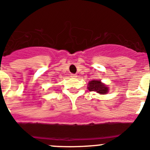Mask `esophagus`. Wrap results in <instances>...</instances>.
I'll use <instances>...</instances> for the list:
<instances>
[{
	"instance_id": "34e87169",
	"label": "esophagus",
	"mask_w": 150,
	"mask_h": 150,
	"mask_svg": "<svg viewBox=\"0 0 150 150\" xmlns=\"http://www.w3.org/2000/svg\"><path fill=\"white\" fill-rule=\"evenodd\" d=\"M71 76L72 78H76V76H77V75H76V74H71Z\"/></svg>"
}]
</instances>
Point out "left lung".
Returning <instances> with one entry per match:
<instances>
[{"label":"left lung","instance_id":"obj_1","mask_svg":"<svg viewBox=\"0 0 150 150\" xmlns=\"http://www.w3.org/2000/svg\"><path fill=\"white\" fill-rule=\"evenodd\" d=\"M88 88L89 91H96L100 95H105L109 91V88L106 85L102 83L100 80H95V79L88 83Z\"/></svg>","mask_w":150,"mask_h":150}]
</instances>
